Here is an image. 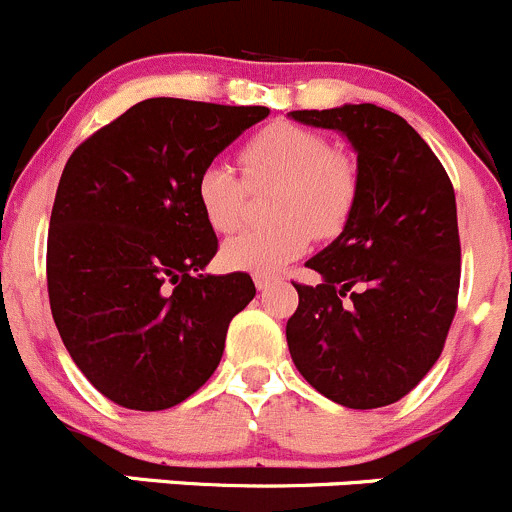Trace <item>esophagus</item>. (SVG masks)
<instances>
[{"label":"esophagus","instance_id":"esophagus-1","mask_svg":"<svg viewBox=\"0 0 512 512\" xmlns=\"http://www.w3.org/2000/svg\"><path fill=\"white\" fill-rule=\"evenodd\" d=\"M253 284H256V289L259 291H266L271 284H276V276H264V274L253 276Z\"/></svg>","mask_w":512,"mask_h":512}]
</instances>
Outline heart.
Wrapping results in <instances>:
<instances>
[{
	"label": "heart",
	"mask_w": 512,
	"mask_h": 512,
	"mask_svg": "<svg viewBox=\"0 0 512 512\" xmlns=\"http://www.w3.org/2000/svg\"><path fill=\"white\" fill-rule=\"evenodd\" d=\"M248 188L276 183L266 228H246L221 246V261L233 271L276 274L304 256L311 238L344 231L359 198V168L352 155L332 150L321 133L294 123H271L241 150ZM246 183L228 165H203L196 203L203 221L218 233L238 228L246 208Z\"/></svg>",
	"instance_id": "heart-1"
}]
</instances>
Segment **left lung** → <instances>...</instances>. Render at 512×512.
Masks as SVG:
<instances>
[{"label": "left lung", "instance_id": "obj_1", "mask_svg": "<svg viewBox=\"0 0 512 512\" xmlns=\"http://www.w3.org/2000/svg\"><path fill=\"white\" fill-rule=\"evenodd\" d=\"M352 143L359 198L344 231L306 261L321 284H294L286 342L301 377L352 410L387 407L440 359L460 289L455 191L405 118L362 102L294 110Z\"/></svg>", "mask_w": 512, "mask_h": 512}]
</instances>
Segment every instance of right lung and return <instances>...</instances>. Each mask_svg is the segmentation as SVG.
Segmentation results:
<instances>
[{
    "label": "right lung",
    "mask_w": 512,
    "mask_h": 512,
    "mask_svg": "<svg viewBox=\"0 0 512 512\" xmlns=\"http://www.w3.org/2000/svg\"><path fill=\"white\" fill-rule=\"evenodd\" d=\"M269 107L150 97L77 145L47 236L52 319L115 405H180L216 372L248 274H203L218 251L196 178Z\"/></svg>",
    "instance_id": "1"
}]
</instances>
